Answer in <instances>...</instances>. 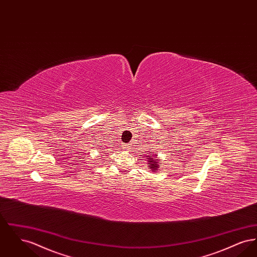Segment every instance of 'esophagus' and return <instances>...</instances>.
I'll return each instance as SVG.
<instances>
[{"mask_svg":"<svg viewBox=\"0 0 257 257\" xmlns=\"http://www.w3.org/2000/svg\"><path fill=\"white\" fill-rule=\"evenodd\" d=\"M123 147H124V149H125L126 151H131V149H132L131 145H124Z\"/></svg>","mask_w":257,"mask_h":257,"instance_id":"obj_1","label":"esophagus"}]
</instances>
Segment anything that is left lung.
Masks as SVG:
<instances>
[{"mask_svg": "<svg viewBox=\"0 0 257 257\" xmlns=\"http://www.w3.org/2000/svg\"><path fill=\"white\" fill-rule=\"evenodd\" d=\"M156 156L155 155H153V156H147V157H148L147 161H148V165H149L148 168L150 169V171H154V172L159 169V163H161L160 160L156 159Z\"/></svg>", "mask_w": 257, "mask_h": 257, "instance_id": "left-lung-1", "label": "left lung"}]
</instances>
